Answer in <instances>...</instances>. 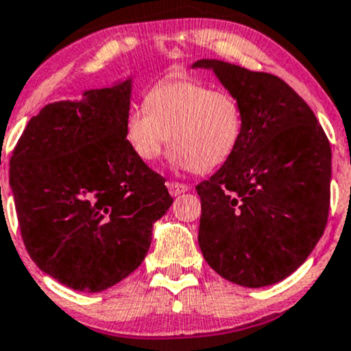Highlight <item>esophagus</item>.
Instances as JSON below:
<instances>
[{
  "label": "esophagus",
  "instance_id": "34e87169",
  "mask_svg": "<svg viewBox=\"0 0 351 351\" xmlns=\"http://www.w3.org/2000/svg\"><path fill=\"white\" fill-rule=\"evenodd\" d=\"M167 186H168L169 195H171V196H178V195H182V193H186V191H190V184H186V183L168 182Z\"/></svg>",
  "mask_w": 351,
  "mask_h": 351
}]
</instances>
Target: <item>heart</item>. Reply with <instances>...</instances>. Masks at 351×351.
<instances>
[{"label": "heart", "mask_w": 351, "mask_h": 351, "mask_svg": "<svg viewBox=\"0 0 351 351\" xmlns=\"http://www.w3.org/2000/svg\"><path fill=\"white\" fill-rule=\"evenodd\" d=\"M145 105L132 108L125 119L126 141L145 163L163 155L169 140L176 168L211 171L237 152L243 136L240 101L188 78L156 83Z\"/></svg>", "instance_id": "b5f03b06"}]
</instances>
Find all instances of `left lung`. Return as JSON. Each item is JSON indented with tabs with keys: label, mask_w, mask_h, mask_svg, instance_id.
Segmentation results:
<instances>
[{
	"label": "left lung",
	"mask_w": 351,
	"mask_h": 351,
	"mask_svg": "<svg viewBox=\"0 0 351 351\" xmlns=\"http://www.w3.org/2000/svg\"><path fill=\"white\" fill-rule=\"evenodd\" d=\"M240 101L243 136L221 168L196 186L198 243L211 268L248 288L295 271L325 232L332 148L311 108L269 73L199 60Z\"/></svg>",
	"instance_id": "8db88e82"
}]
</instances>
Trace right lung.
<instances>
[{"instance_id": "add662e5", "label": "right lung", "mask_w": 351, "mask_h": 351, "mask_svg": "<svg viewBox=\"0 0 351 351\" xmlns=\"http://www.w3.org/2000/svg\"><path fill=\"white\" fill-rule=\"evenodd\" d=\"M132 80L56 101L33 117L10 160L19 230L38 268L103 291L134 271L171 206L165 178L125 136Z\"/></svg>"}]
</instances>
